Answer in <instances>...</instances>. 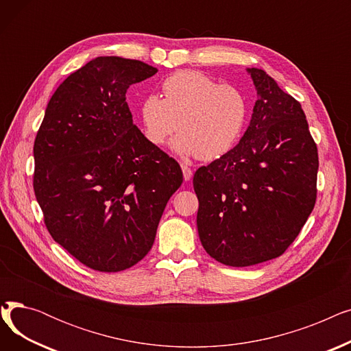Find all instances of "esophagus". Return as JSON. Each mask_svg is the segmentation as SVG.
<instances>
[{"label":"esophagus","instance_id":"esophagus-1","mask_svg":"<svg viewBox=\"0 0 351 351\" xmlns=\"http://www.w3.org/2000/svg\"><path fill=\"white\" fill-rule=\"evenodd\" d=\"M180 168H182V172H183V179H185V180H191V178H192V169L189 168V166L185 165V163H180Z\"/></svg>","mask_w":351,"mask_h":351}]
</instances>
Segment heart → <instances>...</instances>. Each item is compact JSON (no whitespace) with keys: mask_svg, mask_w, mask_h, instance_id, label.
<instances>
[{"mask_svg":"<svg viewBox=\"0 0 351 351\" xmlns=\"http://www.w3.org/2000/svg\"><path fill=\"white\" fill-rule=\"evenodd\" d=\"M163 98L146 97L139 108L147 142L160 146L176 132L173 149L202 160H215L230 152L241 139L249 115L243 92L220 85L197 71H178L162 84Z\"/></svg>","mask_w":351,"mask_h":351,"instance_id":"b5f03b06","label":"heart"}]
</instances>
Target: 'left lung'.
<instances>
[{"label":"left lung","instance_id":"8db88e82","mask_svg":"<svg viewBox=\"0 0 351 351\" xmlns=\"http://www.w3.org/2000/svg\"><path fill=\"white\" fill-rule=\"evenodd\" d=\"M250 125L230 152L193 176L197 232L215 261L245 267L282 256L317 197V146L299 101L263 69Z\"/></svg>","mask_w":351,"mask_h":351}]
</instances>
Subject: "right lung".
I'll return each instance as SVG.
<instances>
[{
    "mask_svg": "<svg viewBox=\"0 0 351 351\" xmlns=\"http://www.w3.org/2000/svg\"><path fill=\"white\" fill-rule=\"evenodd\" d=\"M155 66L89 61L51 97L34 142V192L57 243L98 271L132 267L151 250L163 209L183 180L179 163L147 142L126 104Z\"/></svg>",
    "mask_w": 351,
    "mask_h": 351,
    "instance_id": "obj_1",
    "label": "right lung"
}]
</instances>
